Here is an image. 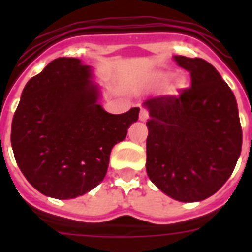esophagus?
I'll use <instances>...</instances> for the list:
<instances>
[{
	"instance_id": "obj_1",
	"label": "esophagus",
	"mask_w": 252,
	"mask_h": 252,
	"mask_svg": "<svg viewBox=\"0 0 252 252\" xmlns=\"http://www.w3.org/2000/svg\"><path fill=\"white\" fill-rule=\"evenodd\" d=\"M148 119H149V111L146 110V108H141V111H140V120L146 122Z\"/></svg>"
}]
</instances>
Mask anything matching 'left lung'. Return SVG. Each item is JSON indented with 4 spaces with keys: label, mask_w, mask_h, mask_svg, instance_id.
<instances>
[{
    "label": "left lung",
    "mask_w": 252,
    "mask_h": 252,
    "mask_svg": "<svg viewBox=\"0 0 252 252\" xmlns=\"http://www.w3.org/2000/svg\"><path fill=\"white\" fill-rule=\"evenodd\" d=\"M191 74L179 95L144 102L150 119L146 172L163 193L184 203L201 201L230 178L242 149L237 100L213 65L175 56Z\"/></svg>",
    "instance_id": "obj_1"
}]
</instances>
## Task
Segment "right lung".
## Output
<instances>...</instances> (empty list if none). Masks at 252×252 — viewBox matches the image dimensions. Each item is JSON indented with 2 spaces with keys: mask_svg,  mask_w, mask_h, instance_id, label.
<instances>
[{
  "mask_svg": "<svg viewBox=\"0 0 252 252\" xmlns=\"http://www.w3.org/2000/svg\"><path fill=\"white\" fill-rule=\"evenodd\" d=\"M91 69L59 57L22 91L11 124L14 157L29 183L43 195L74 199L106 176L111 150L123 141L140 108L108 114L98 103Z\"/></svg>",
  "mask_w": 252,
  "mask_h": 252,
  "instance_id": "1",
  "label": "right lung"
}]
</instances>
